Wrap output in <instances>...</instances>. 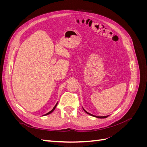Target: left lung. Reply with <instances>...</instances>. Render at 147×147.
I'll list each match as a JSON object with an SVG mask.
<instances>
[{
	"mask_svg": "<svg viewBox=\"0 0 147 147\" xmlns=\"http://www.w3.org/2000/svg\"><path fill=\"white\" fill-rule=\"evenodd\" d=\"M83 109L84 110V112H85L86 113H88V115H91V116H92V117H96V118H107V117L108 116H102V117H99V116H96V115H92V114H91V113H88V112H86V111L84 110L83 108Z\"/></svg>",
	"mask_w": 147,
	"mask_h": 147,
	"instance_id": "left-lung-1",
	"label": "left lung"
}]
</instances>
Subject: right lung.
<instances>
[{
  "label": "right lung",
  "mask_w": 147,
  "mask_h": 147,
  "mask_svg": "<svg viewBox=\"0 0 147 147\" xmlns=\"http://www.w3.org/2000/svg\"><path fill=\"white\" fill-rule=\"evenodd\" d=\"M57 103H56V104L55 105V106L54 107H53V109L50 111V112H49L48 113H46L45 115H43V116H45V115H49V114H50L51 113H52L53 112V111H54L55 110V109H56V106H57Z\"/></svg>",
  "instance_id": "1"
}]
</instances>
